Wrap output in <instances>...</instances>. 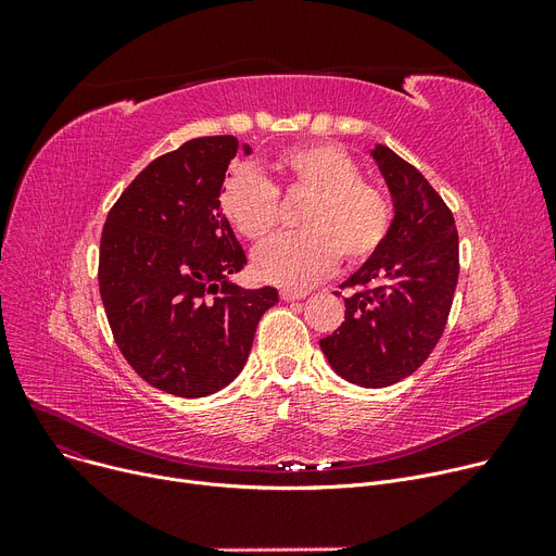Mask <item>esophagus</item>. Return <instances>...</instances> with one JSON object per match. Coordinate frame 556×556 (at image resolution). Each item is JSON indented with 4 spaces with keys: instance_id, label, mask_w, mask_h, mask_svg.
<instances>
[{
    "instance_id": "1",
    "label": "esophagus",
    "mask_w": 556,
    "mask_h": 556,
    "mask_svg": "<svg viewBox=\"0 0 556 556\" xmlns=\"http://www.w3.org/2000/svg\"><path fill=\"white\" fill-rule=\"evenodd\" d=\"M279 295H281L283 302H295V300H304L306 298L304 290H281Z\"/></svg>"
}]
</instances>
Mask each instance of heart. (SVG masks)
<instances>
[{
  "label": "heart",
  "instance_id": "obj_1",
  "mask_svg": "<svg viewBox=\"0 0 556 556\" xmlns=\"http://www.w3.org/2000/svg\"><path fill=\"white\" fill-rule=\"evenodd\" d=\"M279 182L270 185L252 166L233 168L218 195L223 216L243 239L266 241L279 225V195L306 198L295 237L266 243L254 254V273L268 283L306 288L338 263H367L390 237V198L363 180L356 160L331 143L290 146L273 160Z\"/></svg>",
  "mask_w": 556,
  "mask_h": 556
}]
</instances>
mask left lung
Wrapping results in <instances>:
<instances>
[{
    "label": "left lung",
    "instance_id": "1",
    "mask_svg": "<svg viewBox=\"0 0 556 556\" xmlns=\"http://www.w3.org/2000/svg\"><path fill=\"white\" fill-rule=\"evenodd\" d=\"M394 198L390 237L340 288L344 323L319 346L361 388H388L417 371L440 342L459 275L451 210L424 175L388 146L371 151ZM340 295V293H336Z\"/></svg>",
    "mask_w": 556,
    "mask_h": 556
}]
</instances>
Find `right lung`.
Masks as SVG:
<instances>
[{"label": "right lung", "instance_id": "1", "mask_svg": "<svg viewBox=\"0 0 556 556\" xmlns=\"http://www.w3.org/2000/svg\"><path fill=\"white\" fill-rule=\"evenodd\" d=\"M241 143L198 137L146 166L112 204L99 290L116 346L146 383L182 399L214 394L250 356L277 288H241L248 263L218 195ZM250 153V146H243Z\"/></svg>", "mask_w": 556, "mask_h": 556}]
</instances>
